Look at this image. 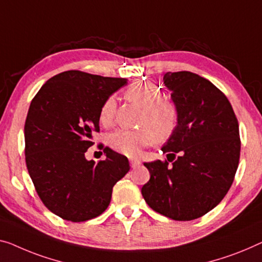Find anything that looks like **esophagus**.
Wrapping results in <instances>:
<instances>
[{
	"label": "esophagus",
	"instance_id": "obj_1",
	"mask_svg": "<svg viewBox=\"0 0 262 262\" xmlns=\"http://www.w3.org/2000/svg\"><path fill=\"white\" fill-rule=\"evenodd\" d=\"M129 162H130L132 168H135V167H138L139 165H141V160H139V159H136V158L129 159Z\"/></svg>",
	"mask_w": 262,
	"mask_h": 262
}]
</instances>
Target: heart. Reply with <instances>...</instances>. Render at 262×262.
Listing matches in <instances>:
<instances>
[{
	"mask_svg": "<svg viewBox=\"0 0 262 262\" xmlns=\"http://www.w3.org/2000/svg\"><path fill=\"white\" fill-rule=\"evenodd\" d=\"M124 96L128 101L143 108L141 128L139 129L115 130L108 136L112 149L127 156H135L143 147L155 141H166L177 129L179 109L174 102L161 99L160 89L151 82L135 81L126 89ZM116 113V101L113 96L104 101L100 111V122L111 126Z\"/></svg>",
	"mask_w": 262,
	"mask_h": 262,
	"instance_id": "heart-1",
	"label": "heart"
}]
</instances>
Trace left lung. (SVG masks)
I'll list each match as a JSON object with an SVG mask.
<instances>
[{"instance_id": "obj_1", "label": "left lung", "mask_w": 262, "mask_h": 262, "mask_svg": "<svg viewBox=\"0 0 262 262\" xmlns=\"http://www.w3.org/2000/svg\"><path fill=\"white\" fill-rule=\"evenodd\" d=\"M163 83L179 109L178 126L161 148L166 161L143 163L150 179L141 193L155 212L190 221L212 210L231 188L240 159L239 123L225 94L205 77L168 72Z\"/></svg>"}]
</instances>
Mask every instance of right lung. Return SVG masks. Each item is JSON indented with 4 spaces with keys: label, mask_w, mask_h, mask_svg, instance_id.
I'll return each instance as SVG.
<instances>
[{
    "label": "right lung",
    "mask_w": 262,
    "mask_h": 262,
    "mask_svg": "<svg viewBox=\"0 0 262 262\" xmlns=\"http://www.w3.org/2000/svg\"><path fill=\"white\" fill-rule=\"evenodd\" d=\"M126 79L80 70L57 74L31 100L25 124L26 163L35 189L50 212L67 221H87L111 204L113 187L130 169L111 148L106 160L88 161L93 134L100 132L104 101Z\"/></svg>",
    "instance_id": "right-lung-1"
}]
</instances>
